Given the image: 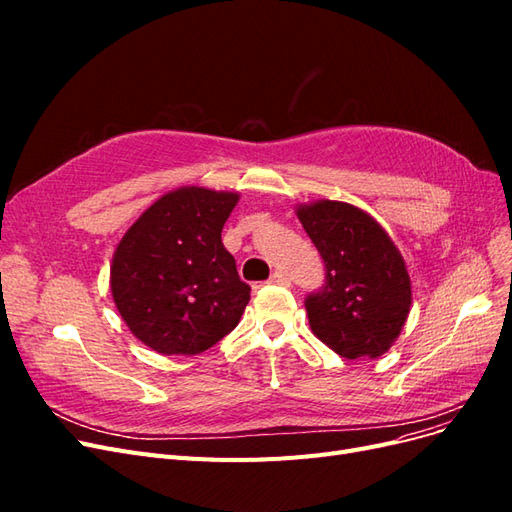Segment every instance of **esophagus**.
<instances>
[{"instance_id":"1","label":"esophagus","mask_w":512,"mask_h":512,"mask_svg":"<svg viewBox=\"0 0 512 512\" xmlns=\"http://www.w3.org/2000/svg\"><path fill=\"white\" fill-rule=\"evenodd\" d=\"M271 284H280V286H290V277L282 271H275L271 277H269Z\"/></svg>"}]
</instances>
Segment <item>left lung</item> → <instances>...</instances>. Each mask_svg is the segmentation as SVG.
<instances>
[{
	"label": "left lung",
	"instance_id": "obj_1",
	"mask_svg": "<svg viewBox=\"0 0 512 512\" xmlns=\"http://www.w3.org/2000/svg\"><path fill=\"white\" fill-rule=\"evenodd\" d=\"M327 265L305 301L312 333L344 359H378L397 342L412 305L406 260L371 215L342 200L294 207Z\"/></svg>",
	"mask_w": 512,
	"mask_h": 512
}]
</instances>
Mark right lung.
<instances>
[{
    "label": "right lung",
    "instance_id": "right-lung-1",
    "mask_svg": "<svg viewBox=\"0 0 512 512\" xmlns=\"http://www.w3.org/2000/svg\"><path fill=\"white\" fill-rule=\"evenodd\" d=\"M237 203V192L183 185L149 205L117 243L113 301L147 348L200 354L239 324L250 286L222 243Z\"/></svg>",
    "mask_w": 512,
    "mask_h": 512
}]
</instances>
